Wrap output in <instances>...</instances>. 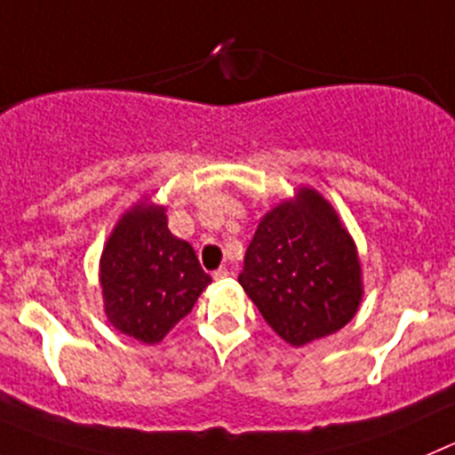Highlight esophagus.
I'll return each mask as SVG.
<instances>
[{"mask_svg": "<svg viewBox=\"0 0 455 455\" xmlns=\"http://www.w3.org/2000/svg\"><path fill=\"white\" fill-rule=\"evenodd\" d=\"M212 276H214V281H223L230 276V272H228V267H219V270H216Z\"/></svg>", "mask_w": 455, "mask_h": 455, "instance_id": "esophagus-1", "label": "esophagus"}]
</instances>
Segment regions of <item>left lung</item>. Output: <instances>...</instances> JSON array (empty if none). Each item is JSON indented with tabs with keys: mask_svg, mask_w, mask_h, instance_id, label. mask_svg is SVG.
I'll return each instance as SVG.
<instances>
[{
	"mask_svg": "<svg viewBox=\"0 0 455 455\" xmlns=\"http://www.w3.org/2000/svg\"><path fill=\"white\" fill-rule=\"evenodd\" d=\"M239 283L290 346L344 328L364 297L353 236L335 207L306 185L259 220Z\"/></svg>",
	"mask_w": 455,
	"mask_h": 455,
	"instance_id": "1",
	"label": "left lung"
}]
</instances>
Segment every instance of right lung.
<instances>
[{
	"instance_id": "right-lung-1",
	"label": "right lung",
	"mask_w": 455,
	"mask_h": 455,
	"mask_svg": "<svg viewBox=\"0 0 455 455\" xmlns=\"http://www.w3.org/2000/svg\"><path fill=\"white\" fill-rule=\"evenodd\" d=\"M212 283L188 241L167 228V207L149 196L114 225L100 254L107 322L142 344H158Z\"/></svg>"
}]
</instances>
